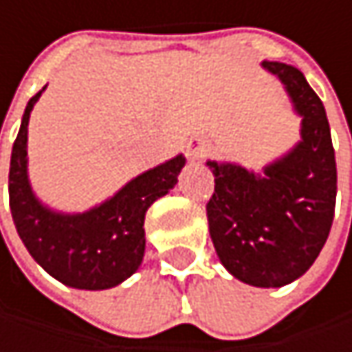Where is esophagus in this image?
I'll return each mask as SVG.
<instances>
[{"mask_svg": "<svg viewBox=\"0 0 352 352\" xmlns=\"http://www.w3.org/2000/svg\"><path fill=\"white\" fill-rule=\"evenodd\" d=\"M207 151H209V147H207V143L201 141V139H190V141L186 143V157H188L190 162H197V160L205 157Z\"/></svg>", "mask_w": 352, "mask_h": 352, "instance_id": "esophagus-1", "label": "esophagus"}]
</instances>
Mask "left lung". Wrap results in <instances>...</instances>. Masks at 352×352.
Here are the masks:
<instances>
[{
  "label": "left lung",
  "instance_id": "obj_1",
  "mask_svg": "<svg viewBox=\"0 0 352 352\" xmlns=\"http://www.w3.org/2000/svg\"><path fill=\"white\" fill-rule=\"evenodd\" d=\"M299 116V141L264 164L207 160L215 192L207 203L215 252L238 280L276 289L293 283L318 258L334 219L336 160L318 94L287 63L263 61Z\"/></svg>",
  "mask_w": 352,
  "mask_h": 352
}]
</instances>
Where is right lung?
<instances>
[{"instance_id":"add662e5","label":"right lung","mask_w":352,"mask_h":352,"mask_svg":"<svg viewBox=\"0 0 352 352\" xmlns=\"http://www.w3.org/2000/svg\"><path fill=\"white\" fill-rule=\"evenodd\" d=\"M47 86L26 104L10 160V209L30 256L59 283L102 291L120 285L143 263L145 213L168 195L186 164L182 153L149 168L86 211L43 203L28 176V120Z\"/></svg>"}]
</instances>
